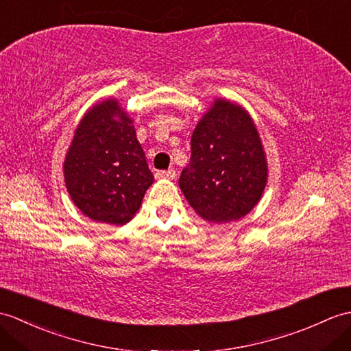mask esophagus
Segmentation results:
<instances>
[{
    "mask_svg": "<svg viewBox=\"0 0 351 351\" xmlns=\"http://www.w3.org/2000/svg\"><path fill=\"white\" fill-rule=\"evenodd\" d=\"M157 178H166V179H173L176 176L175 169H169V170H160V172L156 173Z\"/></svg>",
    "mask_w": 351,
    "mask_h": 351,
    "instance_id": "esophagus-1",
    "label": "esophagus"
}]
</instances>
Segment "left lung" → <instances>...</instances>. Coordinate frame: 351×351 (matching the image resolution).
<instances>
[{"label":"left lung","mask_w":351,"mask_h":351,"mask_svg":"<svg viewBox=\"0 0 351 351\" xmlns=\"http://www.w3.org/2000/svg\"><path fill=\"white\" fill-rule=\"evenodd\" d=\"M267 181L257 128L245 109L217 99L191 136V158L179 186L193 209L213 223H227L254 208Z\"/></svg>","instance_id":"8db88e82"}]
</instances>
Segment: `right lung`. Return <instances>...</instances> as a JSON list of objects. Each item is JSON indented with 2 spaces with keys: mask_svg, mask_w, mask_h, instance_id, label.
<instances>
[{
  "mask_svg": "<svg viewBox=\"0 0 351 351\" xmlns=\"http://www.w3.org/2000/svg\"><path fill=\"white\" fill-rule=\"evenodd\" d=\"M64 179L73 203L94 221L122 226L141 208L154 176L133 119L118 100L93 106L79 122Z\"/></svg>",
  "mask_w": 351,
  "mask_h": 351,
  "instance_id": "1",
  "label": "right lung"
}]
</instances>
